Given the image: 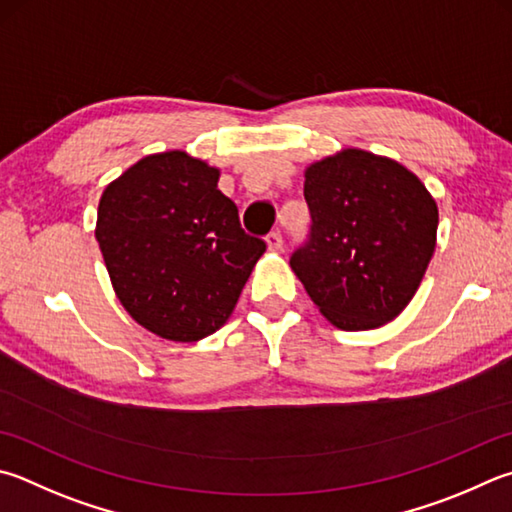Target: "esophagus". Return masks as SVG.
<instances>
[{
    "label": "esophagus",
    "mask_w": 512,
    "mask_h": 512,
    "mask_svg": "<svg viewBox=\"0 0 512 512\" xmlns=\"http://www.w3.org/2000/svg\"><path fill=\"white\" fill-rule=\"evenodd\" d=\"M266 246H268V250H273V253H280L282 246H284L280 232H271V235L266 237Z\"/></svg>",
    "instance_id": "1"
}]
</instances>
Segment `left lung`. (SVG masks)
<instances>
[{
    "mask_svg": "<svg viewBox=\"0 0 512 512\" xmlns=\"http://www.w3.org/2000/svg\"><path fill=\"white\" fill-rule=\"evenodd\" d=\"M311 237L291 257L333 327L378 329L401 315L436 248L439 208L414 172L347 147L304 170Z\"/></svg>",
    "mask_w": 512,
    "mask_h": 512,
    "instance_id": "left-lung-1",
    "label": "left lung"
}]
</instances>
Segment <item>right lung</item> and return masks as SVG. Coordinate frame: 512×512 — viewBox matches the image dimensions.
<instances>
[{
    "mask_svg": "<svg viewBox=\"0 0 512 512\" xmlns=\"http://www.w3.org/2000/svg\"><path fill=\"white\" fill-rule=\"evenodd\" d=\"M217 183V167L170 150L127 167L100 197L96 239L111 286L159 338L197 342L224 327L266 250Z\"/></svg>",
    "mask_w": 512,
    "mask_h": 512,
    "instance_id": "1",
    "label": "right lung"
}]
</instances>
